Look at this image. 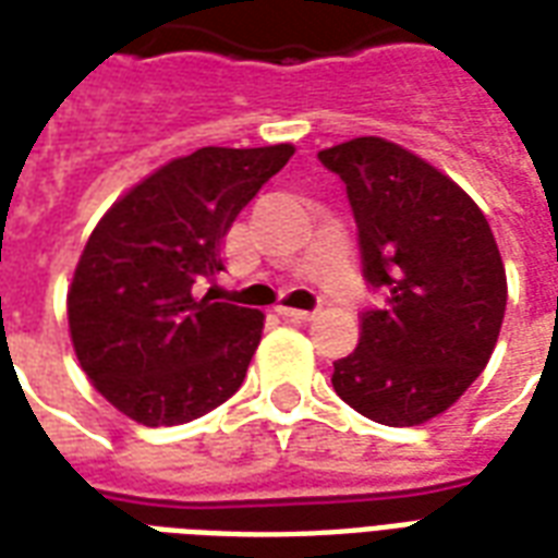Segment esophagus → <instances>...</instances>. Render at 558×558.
I'll list each match as a JSON object with an SVG mask.
<instances>
[{
  "instance_id": "34e87169",
  "label": "esophagus",
  "mask_w": 558,
  "mask_h": 558,
  "mask_svg": "<svg viewBox=\"0 0 558 558\" xmlns=\"http://www.w3.org/2000/svg\"><path fill=\"white\" fill-rule=\"evenodd\" d=\"M278 313L290 322H307L313 316L311 311H299V307H278Z\"/></svg>"
}]
</instances>
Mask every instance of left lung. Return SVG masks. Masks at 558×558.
<instances>
[{
  "label": "left lung",
  "mask_w": 558,
  "mask_h": 558,
  "mask_svg": "<svg viewBox=\"0 0 558 558\" xmlns=\"http://www.w3.org/2000/svg\"><path fill=\"white\" fill-rule=\"evenodd\" d=\"M345 185L363 278L384 295L361 342L333 361L345 405L381 426L444 414L485 369L506 313V268L488 218L449 177L384 138L319 153Z\"/></svg>",
  "instance_id": "1"
}]
</instances>
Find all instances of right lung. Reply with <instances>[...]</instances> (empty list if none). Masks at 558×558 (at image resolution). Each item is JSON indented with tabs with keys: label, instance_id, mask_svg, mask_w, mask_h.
I'll return each instance as SVG.
<instances>
[{
	"label": "right lung",
	"instance_id": "obj_1",
	"mask_svg": "<svg viewBox=\"0 0 558 558\" xmlns=\"http://www.w3.org/2000/svg\"><path fill=\"white\" fill-rule=\"evenodd\" d=\"M295 153L201 147L123 195L94 227L68 295L73 349L111 405L142 426H183L227 402L257 352L263 313L197 287L225 271L242 206Z\"/></svg>",
	"mask_w": 558,
	"mask_h": 558
}]
</instances>
